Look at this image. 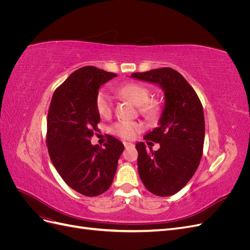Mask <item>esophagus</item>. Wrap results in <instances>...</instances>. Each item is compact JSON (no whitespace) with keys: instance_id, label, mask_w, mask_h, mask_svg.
Instances as JSON below:
<instances>
[{"instance_id":"esophagus-1","label":"esophagus","mask_w":250,"mask_h":250,"mask_svg":"<svg viewBox=\"0 0 250 250\" xmlns=\"http://www.w3.org/2000/svg\"><path fill=\"white\" fill-rule=\"evenodd\" d=\"M124 146L125 148H129V147H133V144L130 142H124Z\"/></svg>"}]
</instances>
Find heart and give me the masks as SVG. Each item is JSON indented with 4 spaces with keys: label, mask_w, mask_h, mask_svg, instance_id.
I'll use <instances>...</instances> for the list:
<instances>
[{
    "label": "heart",
    "mask_w": 250,
    "mask_h": 250,
    "mask_svg": "<svg viewBox=\"0 0 250 250\" xmlns=\"http://www.w3.org/2000/svg\"><path fill=\"white\" fill-rule=\"evenodd\" d=\"M119 94L125 99L129 100L137 106H141V112L148 118H154L157 113L158 107L154 101L150 100L149 89L141 83H127L118 89ZM96 107L98 112L102 117L110 115L112 109L111 99L106 92H99L96 98ZM143 126L139 122L133 121H120L111 127L112 133L123 139H133L135 135L141 132Z\"/></svg>",
    "instance_id": "b5f03b06"
}]
</instances>
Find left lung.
Masks as SVG:
<instances>
[{
    "mask_svg": "<svg viewBox=\"0 0 250 250\" xmlns=\"http://www.w3.org/2000/svg\"><path fill=\"white\" fill-rule=\"evenodd\" d=\"M131 77L160 86L165 104L158 125L144 139L160 144L153 151L139 142L138 170L147 190L167 197L180 191L197 170L203 150L204 115L201 102L183 75L162 67Z\"/></svg>",
    "mask_w": 250,
    "mask_h": 250,
    "instance_id": "1",
    "label": "left lung"
}]
</instances>
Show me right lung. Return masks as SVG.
<instances>
[{
	"mask_svg": "<svg viewBox=\"0 0 250 250\" xmlns=\"http://www.w3.org/2000/svg\"><path fill=\"white\" fill-rule=\"evenodd\" d=\"M116 76L96 66L81 67L55 90L48 112L51 162L67 186L88 197L108 190L124 151L123 144L111 135L104 148L90 143L100 122L98 90Z\"/></svg>",
	"mask_w": 250,
	"mask_h": 250,
	"instance_id": "1",
	"label": "right lung"
}]
</instances>
